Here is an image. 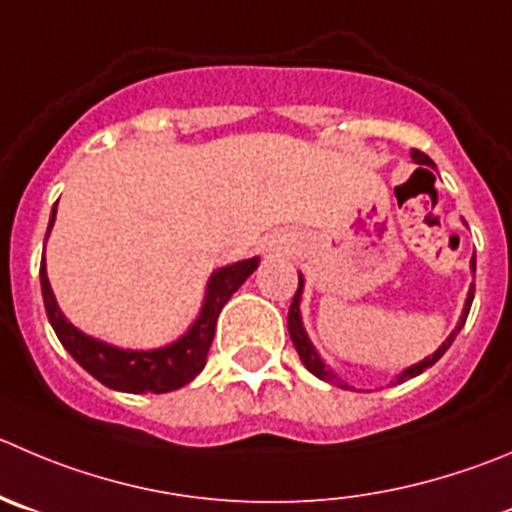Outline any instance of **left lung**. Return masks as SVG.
<instances>
[{
	"mask_svg": "<svg viewBox=\"0 0 512 512\" xmlns=\"http://www.w3.org/2000/svg\"><path fill=\"white\" fill-rule=\"evenodd\" d=\"M412 160H415V163H420V165H432V168H435V163H432V160L427 158V155L422 153V150H412ZM470 269L475 271V256H472V261H470ZM301 289H304V279H301V274H299V289H296L294 301H291V309H289V337H291V342H294L296 352H299L301 362H304V367L309 369V372L314 374V377L324 379V382H329V384H337V387H342V389H352L347 382H342V379H339L337 374L332 372V369L326 367L324 359H321L319 354H316L314 344H311L309 337H306V329H304V324H301V309H299V304H301ZM472 299H475V284H470V291H467L465 306H462L460 321H457V326H455V329H452L450 337H447L445 342H442V347L437 349V352L432 354V357H427V359H422V362L412 364V367H407L405 372H399L397 379H394L392 384H402V382H407V379H412V377H417V374H422V372H425V369H430L432 364H435L437 359H440L442 354L447 352V349H450V344L455 342L457 332H460L462 326H465L467 314H470Z\"/></svg>",
	"mask_w": 512,
	"mask_h": 512,
	"instance_id": "8db88e82",
	"label": "left lung"
}]
</instances>
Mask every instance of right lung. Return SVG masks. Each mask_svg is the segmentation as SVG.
I'll list each match as a JSON object with an SVG mask.
<instances>
[{"instance_id":"add662e5","label":"right lung","mask_w":512,"mask_h":512,"mask_svg":"<svg viewBox=\"0 0 512 512\" xmlns=\"http://www.w3.org/2000/svg\"><path fill=\"white\" fill-rule=\"evenodd\" d=\"M55 216L57 203L52 208L47 236H50L52 226H55ZM256 266H259V256L213 271L206 286V296H203V306L198 311L196 321L191 324V329L180 339H175L173 344H168V347L148 349V352L113 347V344L87 337L77 326H72L60 311V306H57L55 294H52L50 279H47L45 256H42L40 264V284L47 319H50L57 339H60L62 347L72 354V359L85 372H90L97 382H102L110 389H118V392L160 394L180 389L183 384H188L191 379H196L201 374V369L206 367L213 334H216L218 314L226 306V301L236 294L238 286L256 271Z\"/></svg>"}]
</instances>
